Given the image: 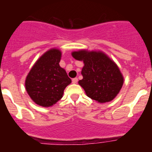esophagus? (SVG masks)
<instances>
[{
    "label": "esophagus",
    "mask_w": 152,
    "mask_h": 152,
    "mask_svg": "<svg viewBox=\"0 0 152 152\" xmlns=\"http://www.w3.org/2000/svg\"><path fill=\"white\" fill-rule=\"evenodd\" d=\"M77 77H75V78H73L72 79V83H73V84H76V83L77 82Z\"/></svg>",
    "instance_id": "esophagus-1"
}]
</instances>
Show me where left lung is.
Returning a JSON list of instances; mask_svg holds the SVG:
<instances>
[{
	"label": "left lung",
	"mask_w": 152,
	"mask_h": 152,
	"mask_svg": "<svg viewBox=\"0 0 152 152\" xmlns=\"http://www.w3.org/2000/svg\"><path fill=\"white\" fill-rule=\"evenodd\" d=\"M72 55L76 60L84 61L83 79L78 84L87 96L101 103L113 100L124 80L116 63L100 51L80 50Z\"/></svg>",
	"instance_id": "left-lung-1"
}]
</instances>
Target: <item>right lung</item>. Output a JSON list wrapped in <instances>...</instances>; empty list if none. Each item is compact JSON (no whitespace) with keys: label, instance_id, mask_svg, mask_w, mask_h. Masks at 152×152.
<instances>
[{"label":"right lung","instance_id":"add662e5","mask_svg":"<svg viewBox=\"0 0 152 152\" xmlns=\"http://www.w3.org/2000/svg\"><path fill=\"white\" fill-rule=\"evenodd\" d=\"M61 57L59 49H49L36 61L26 76V92L38 105L49 107L56 104L72 83L65 70L60 67Z\"/></svg>","mask_w":152,"mask_h":152}]
</instances>
